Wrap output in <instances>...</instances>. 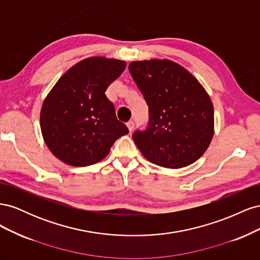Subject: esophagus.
<instances>
[{
	"label": "esophagus",
	"instance_id": "34e87169",
	"mask_svg": "<svg viewBox=\"0 0 260 260\" xmlns=\"http://www.w3.org/2000/svg\"><path fill=\"white\" fill-rule=\"evenodd\" d=\"M127 127H128L129 131L131 132L133 129H135V121H132V120L128 121V122H127Z\"/></svg>",
	"mask_w": 260,
	"mask_h": 260
}]
</instances>
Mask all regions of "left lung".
<instances>
[{"label":"left lung","mask_w":260,"mask_h":260,"mask_svg":"<svg viewBox=\"0 0 260 260\" xmlns=\"http://www.w3.org/2000/svg\"><path fill=\"white\" fill-rule=\"evenodd\" d=\"M129 72L148 106V123L132 139L146 159L165 168L198 160L214 136V107L195 78L167 59L132 61Z\"/></svg>","instance_id":"1"}]
</instances>
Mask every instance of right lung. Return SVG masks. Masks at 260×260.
Returning <instances> with one entry per match:
<instances>
[{
    "label": "right lung",
    "mask_w": 260,
    "mask_h": 260,
    "mask_svg": "<svg viewBox=\"0 0 260 260\" xmlns=\"http://www.w3.org/2000/svg\"><path fill=\"white\" fill-rule=\"evenodd\" d=\"M125 62L90 57L61 76L43 102L42 136L50 151L70 166L85 167L107 156L117 139L129 133L116 117L105 91Z\"/></svg>",
    "instance_id": "right-lung-1"
}]
</instances>
